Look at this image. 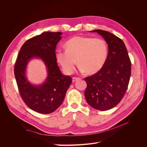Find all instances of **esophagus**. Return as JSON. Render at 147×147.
Instances as JSON below:
<instances>
[{
  "instance_id": "esophagus-1",
  "label": "esophagus",
  "mask_w": 147,
  "mask_h": 147,
  "mask_svg": "<svg viewBox=\"0 0 147 147\" xmlns=\"http://www.w3.org/2000/svg\"><path fill=\"white\" fill-rule=\"evenodd\" d=\"M79 79H80V78H78V77H73L72 78V82H76L77 80H79Z\"/></svg>"
}]
</instances>
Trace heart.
Here are the masks:
<instances>
[{
  "label": "heart",
  "instance_id": "heart-1",
  "mask_svg": "<svg viewBox=\"0 0 147 147\" xmlns=\"http://www.w3.org/2000/svg\"><path fill=\"white\" fill-rule=\"evenodd\" d=\"M65 50L57 49L56 59L64 72L72 74L77 64L82 72L95 74L103 67L108 55V46L104 39L75 36L65 43Z\"/></svg>",
  "mask_w": 147,
  "mask_h": 147
}]
</instances>
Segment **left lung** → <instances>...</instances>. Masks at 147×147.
<instances>
[{
  "mask_svg": "<svg viewBox=\"0 0 147 147\" xmlns=\"http://www.w3.org/2000/svg\"><path fill=\"white\" fill-rule=\"evenodd\" d=\"M92 32L104 38L109 53L98 72L84 78L87 84L84 96L92 108L104 111L116 106L125 94L131 77V63L121 38L105 30L97 29Z\"/></svg>",
  "mask_w": 147,
  "mask_h": 147,
  "instance_id": "left-lung-1",
  "label": "left lung"
}]
</instances>
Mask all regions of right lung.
I'll list each match as a JSON object with an SVG mask.
<instances>
[{
    "instance_id": "add662e5",
    "label": "right lung",
    "mask_w": 147,
    "mask_h": 147,
    "mask_svg": "<svg viewBox=\"0 0 147 147\" xmlns=\"http://www.w3.org/2000/svg\"><path fill=\"white\" fill-rule=\"evenodd\" d=\"M61 32H45L29 38L21 47L14 67V74L21 98L30 109L40 113H51L62 104L72 78L61 74L56 59V47L61 39ZM40 57L48 70L45 83L31 85L25 78L28 61Z\"/></svg>"
}]
</instances>
